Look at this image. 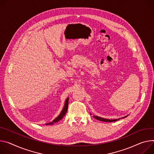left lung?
Returning <instances> with one entry per match:
<instances>
[{"label": "left lung", "mask_w": 154, "mask_h": 154, "mask_svg": "<svg viewBox=\"0 0 154 154\" xmlns=\"http://www.w3.org/2000/svg\"><path fill=\"white\" fill-rule=\"evenodd\" d=\"M90 115H91V113H90ZM128 116H125V117H122V118H120V119H104V118L100 117H98V116H93V117H94L95 119H97V120L102 121V122H116V121H117V120H120V119H123V118L127 117Z\"/></svg>", "instance_id": "1"}]
</instances>
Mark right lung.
Returning a JSON list of instances; mask_svg holds the SVG:
<instances>
[{
  "label": "right lung",
  "mask_w": 154,
  "mask_h": 154,
  "mask_svg": "<svg viewBox=\"0 0 154 154\" xmlns=\"http://www.w3.org/2000/svg\"><path fill=\"white\" fill-rule=\"evenodd\" d=\"M68 104H69V97H67V98L66 100L65 103H64V107H63V109H62V110L61 112V113L60 114V115L57 118H55L52 122H49L48 123H45V125H53L55 123L59 122L60 120H61L63 118V117L65 116L66 112L67 110Z\"/></svg>",
  "instance_id": "add662e5"
}]
</instances>
